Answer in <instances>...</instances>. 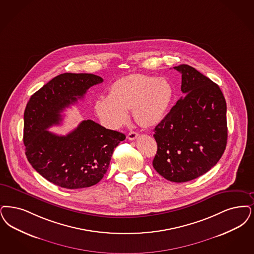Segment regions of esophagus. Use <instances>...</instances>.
<instances>
[{
  "mask_svg": "<svg viewBox=\"0 0 254 254\" xmlns=\"http://www.w3.org/2000/svg\"><path fill=\"white\" fill-rule=\"evenodd\" d=\"M138 133L135 131H130L128 134H127V139L128 140H130V141H133V140H135V139H137V137H138Z\"/></svg>",
  "mask_w": 254,
  "mask_h": 254,
  "instance_id": "1",
  "label": "esophagus"
}]
</instances>
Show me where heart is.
<instances>
[{
	"instance_id": "obj_1",
	"label": "heart",
	"mask_w": 254,
	"mask_h": 254,
	"mask_svg": "<svg viewBox=\"0 0 254 254\" xmlns=\"http://www.w3.org/2000/svg\"><path fill=\"white\" fill-rule=\"evenodd\" d=\"M172 98V86L167 79L134 73L113 82L108 97L98 98L94 110L111 128L122 127L130 109L136 122L150 127L163 120Z\"/></svg>"
}]
</instances>
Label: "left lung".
Listing matches in <instances>:
<instances>
[{"label":"left lung","mask_w":254,"mask_h":254,"mask_svg":"<svg viewBox=\"0 0 254 254\" xmlns=\"http://www.w3.org/2000/svg\"><path fill=\"white\" fill-rule=\"evenodd\" d=\"M182 73L184 97L154 129L158 150L153 167L167 181L186 183L208 172L222 157L228 138L227 105L217 84L194 68Z\"/></svg>","instance_id":"1"}]
</instances>
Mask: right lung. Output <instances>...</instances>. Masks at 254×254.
Listing matches in <instances>:
<instances>
[{
    "instance_id": "1",
    "label": "right lung",
    "mask_w": 254,
    "mask_h": 254,
    "mask_svg": "<svg viewBox=\"0 0 254 254\" xmlns=\"http://www.w3.org/2000/svg\"><path fill=\"white\" fill-rule=\"evenodd\" d=\"M103 78L92 73L65 72L31 96L24 111L23 142L33 168L62 188L80 189L99 183L114 148L126 139L92 120L82 121L65 136L47 130L62 121L61 112Z\"/></svg>"
}]
</instances>
